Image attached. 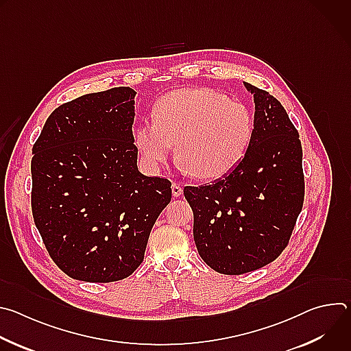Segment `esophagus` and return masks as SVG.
Wrapping results in <instances>:
<instances>
[{"instance_id":"esophagus-1","label":"esophagus","mask_w":351,"mask_h":351,"mask_svg":"<svg viewBox=\"0 0 351 351\" xmlns=\"http://www.w3.org/2000/svg\"><path fill=\"white\" fill-rule=\"evenodd\" d=\"M182 191H183V189H182L180 184H178V183L172 184V194H173V197H179L182 194Z\"/></svg>"}]
</instances>
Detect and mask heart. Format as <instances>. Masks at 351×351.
I'll return each mask as SVG.
<instances>
[{
  "instance_id": "1",
  "label": "heart",
  "mask_w": 351,
  "mask_h": 351,
  "mask_svg": "<svg viewBox=\"0 0 351 351\" xmlns=\"http://www.w3.org/2000/svg\"><path fill=\"white\" fill-rule=\"evenodd\" d=\"M254 132L248 108L215 90L180 88L162 97L154 119L136 130L147 165L157 168L172 154L184 172L213 180L229 173L244 157Z\"/></svg>"
}]
</instances>
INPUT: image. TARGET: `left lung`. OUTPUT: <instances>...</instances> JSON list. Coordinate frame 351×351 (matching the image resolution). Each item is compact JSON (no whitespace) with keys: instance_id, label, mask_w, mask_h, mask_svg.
<instances>
[{"instance_id":"left-lung-1","label":"left lung","mask_w":351,"mask_h":351,"mask_svg":"<svg viewBox=\"0 0 351 351\" xmlns=\"http://www.w3.org/2000/svg\"><path fill=\"white\" fill-rule=\"evenodd\" d=\"M254 94V132L244 158L223 179L186 186L197 252L214 271L241 275L275 261L304 203L303 148L286 110L268 91Z\"/></svg>"}]
</instances>
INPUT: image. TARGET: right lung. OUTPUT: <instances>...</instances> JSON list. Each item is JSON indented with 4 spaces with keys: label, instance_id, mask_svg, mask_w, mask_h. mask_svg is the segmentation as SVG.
I'll list each match as a JSON object with an SVG mask.
<instances>
[{
    "label": "right lung",
    "instance_id": "right-lung-1",
    "mask_svg": "<svg viewBox=\"0 0 351 351\" xmlns=\"http://www.w3.org/2000/svg\"><path fill=\"white\" fill-rule=\"evenodd\" d=\"M134 94L115 87L60 106L32 149L36 228L57 267L77 280L132 275L171 202L168 179L137 169Z\"/></svg>",
    "mask_w": 351,
    "mask_h": 351
}]
</instances>
